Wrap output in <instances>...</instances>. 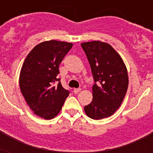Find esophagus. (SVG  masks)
Listing matches in <instances>:
<instances>
[{"instance_id": "obj_1", "label": "esophagus", "mask_w": 153, "mask_h": 153, "mask_svg": "<svg viewBox=\"0 0 153 153\" xmlns=\"http://www.w3.org/2000/svg\"><path fill=\"white\" fill-rule=\"evenodd\" d=\"M81 91V88H75L74 89V94H78Z\"/></svg>"}]
</instances>
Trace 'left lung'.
<instances>
[{"instance_id":"left-lung-1","label":"left lung","mask_w":153,"mask_h":153,"mask_svg":"<svg viewBox=\"0 0 153 153\" xmlns=\"http://www.w3.org/2000/svg\"><path fill=\"white\" fill-rule=\"evenodd\" d=\"M88 59L94 84L93 100L84 107L94 120L108 117L117 111L127 92L128 72L123 60L111 45L101 41L81 44Z\"/></svg>"}]
</instances>
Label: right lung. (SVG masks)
I'll return each mask as SVG.
<instances>
[{
	"label": "right lung",
	"instance_id": "add662e5",
	"mask_svg": "<svg viewBox=\"0 0 153 153\" xmlns=\"http://www.w3.org/2000/svg\"><path fill=\"white\" fill-rule=\"evenodd\" d=\"M72 46L71 43L57 40L42 42L30 51L23 63L20 91L30 109L42 118H54L69 95L58 74L60 62Z\"/></svg>",
	"mask_w": 153,
	"mask_h": 153
}]
</instances>
